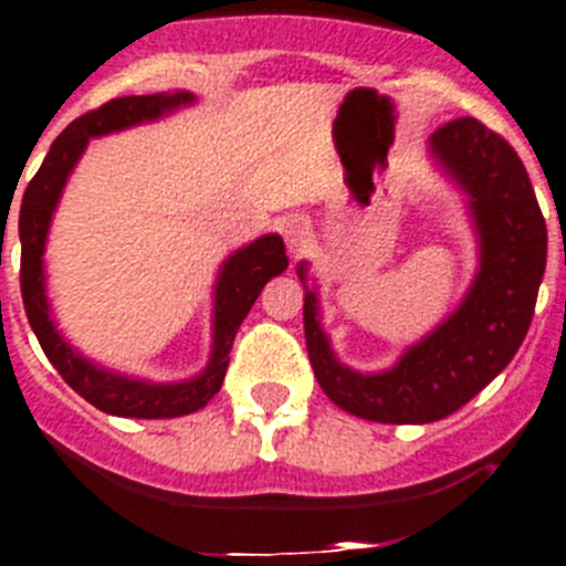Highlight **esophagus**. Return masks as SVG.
Wrapping results in <instances>:
<instances>
[{"mask_svg": "<svg viewBox=\"0 0 566 566\" xmlns=\"http://www.w3.org/2000/svg\"><path fill=\"white\" fill-rule=\"evenodd\" d=\"M282 233H284V242H287L290 253H302L313 235L311 224H307V219H302V216H287V219L282 222Z\"/></svg>", "mask_w": 566, "mask_h": 566, "instance_id": "34e87169", "label": "esophagus"}]
</instances>
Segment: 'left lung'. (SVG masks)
<instances>
[{
	"mask_svg": "<svg viewBox=\"0 0 566 566\" xmlns=\"http://www.w3.org/2000/svg\"><path fill=\"white\" fill-rule=\"evenodd\" d=\"M430 154L467 193L479 233V273L444 322L381 373L342 365L322 331L316 287L304 284L307 356L327 399L378 424H430L467 401L513 361L533 322L547 268V224L530 176L507 142L473 116L441 125Z\"/></svg>",
	"mask_w": 566,
	"mask_h": 566,
	"instance_id": "left-lung-1",
	"label": "left lung"
}]
</instances>
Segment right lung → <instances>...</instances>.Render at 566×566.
I'll return each instance as SVG.
<instances>
[{"label": "right lung", "mask_w": 566, "mask_h": 566, "mask_svg": "<svg viewBox=\"0 0 566 566\" xmlns=\"http://www.w3.org/2000/svg\"><path fill=\"white\" fill-rule=\"evenodd\" d=\"M185 105H193V93L176 91L154 93V96H122V99H111L107 105L78 116L51 145L45 161L24 190L22 210H19L22 302L28 322L59 376L93 407H99L102 412H111V416H122V419H176V416H188L208 405L216 392L222 390L224 373L230 365V347H233L239 324L244 322L264 284L287 270L284 242L276 233L262 235L230 255L219 270L213 293V347H210L208 367L199 376L174 381V385H156V381L122 376V373L93 365L91 358L73 350L71 342L56 331L45 293L42 255H45L53 210L62 199V190H65L67 176L76 167L78 156L85 154L93 136L116 134V130L142 125V122L161 119L165 113H174L176 107Z\"/></svg>", "instance_id": "obj_1"}]
</instances>
